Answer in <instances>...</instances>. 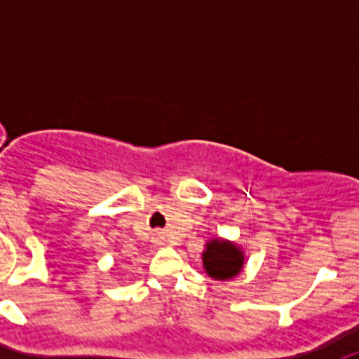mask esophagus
Returning a JSON list of instances; mask_svg holds the SVG:
<instances>
[{"instance_id":"esophagus-1","label":"esophagus","mask_w":359,"mask_h":359,"mask_svg":"<svg viewBox=\"0 0 359 359\" xmlns=\"http://www.w3.org/2000/svg\"><path fill=\"white\" fill-rule=\"evenodd\" d=\"M161 239H163V237H161L160 233H158V236H156V241H161Z\"/></svg>"}]
</instances>
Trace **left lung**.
<instances>
[{"mask_svg": "<svg viewBox=\"0 0 359 359\" xmlns=\"http://www.w3.org/2000/svg\"><path fill=\"white\" fill-rule=\"evenodd\" d=\"M203 268L214 280H230L243 271L246 257L241 246L233 241L214 237L203 250Z\"/></svg>", "mask_w": 359, "mask_h": 359, "instance_id": "1", "label": "left lung"}]
</instances>
